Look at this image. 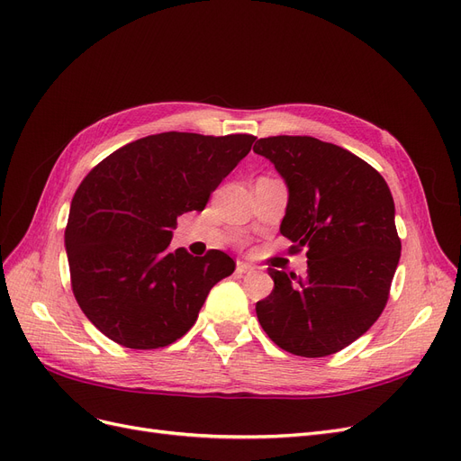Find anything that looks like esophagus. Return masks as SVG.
Returning a JSON list of instances; mask_svg holds the SVG:
<instances>
[{"instance_id": "esophagus-1", "label": "esophagus", "mask_w": 461, "mask_h": 461, "mask_svg": "<svg viewBox=\"0 0 461 461\" xmlns=\"http://www.w3.org/2000/svg\"><path fill=\"white\" fill-rule=\"evenodd\" d=\"M251 272H255V268L251 267V265H248V263H236V274H251Z\"/></svg>"}]
</instances>
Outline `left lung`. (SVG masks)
Returning a JSON list of instances; mask_svg holds the SVG:
<instances>
[{
  "label": "left lung",
  "instance_id": "8db88e82",
  "mask_svg": "<svg viewBox=\"0 0 461 461\" xmlns=\"http://www.w3.org/2000/svg\"><path fill=\"white\" fill-rule=\"evenodd\" d=\"M289 189L280 232L306 248V278L268 268L274 289L255 306L265 333L294 356L325 357L357 340L388 303L401 257L388 183L365 160L310 136L261 138Z\"/></svg>",
  "mask_w": 461,
  "mask_h": 461
}]
</instances>
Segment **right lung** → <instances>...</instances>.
Masks as SVG:
<instances>
[{
	"instance_id": "add662e5",
	"label": "right lung",
	"mask_w": 461,
	"mask_h": 461,
	"mask_svg": "<svg viewBox=\"0 0 461 461\" xmlns=\"http://www.w3.org/2000/svg\"><path fill=\"white\" fill-rule=\"evenodd\" d=\"M255 136L162 132L128 143L83 179L64 234L71 289L113 342L155 349L194 325L210 289L234 272L219 249L172 251L177 217L202 212Z\"/></svg>"
}]
</instances>
